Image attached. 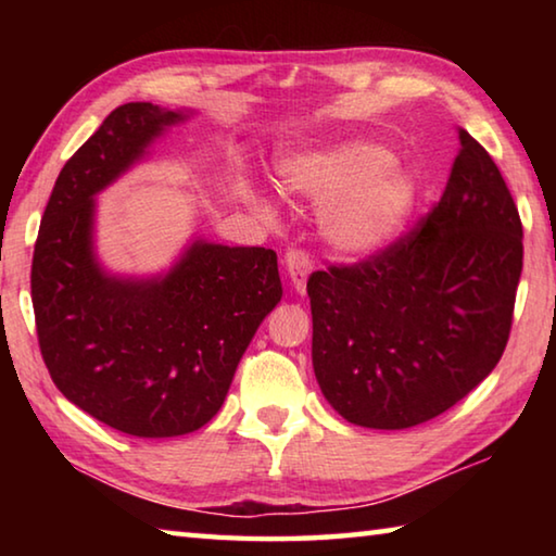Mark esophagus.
Segmentation results:
<instances>
[{
  "instance_id": "1",
  "label": "esophagus",
  "mask_w": 556,
  "mask_h": 556,
  "mask_svg": "<svg viewBox=\"0 0 556 556\" xmlns=\"http://www.w3.org/2000/svg\"><path fill=\"white\" fill-rule=\"evenodd\" d=\"M285 267H287V277L296 294H304L306 279H308V275H312V257H308V252L289 250L285 255Z\"/></svg>"
}]
</instances>
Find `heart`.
Instances as JSON below:
<instances>
[{
    "label": "heart",
    "mask_w": 556,
    "mask_h": 556,
    "mask_svg": "<svg viewBox=\"0 0 556 556\" xmlns=\"http://www.w3.org/2000/svg\"><path fill=\"white\" fill-rule=\"evenodd\" d=\"M279 181L289 193L327 205L324 235L348 255H375L404 230L417 203L414 178L394 166V154L365 139L306 149L279 164ZM244 199L265 220H275V203L248 186Z\"/></svg>",
    "instance_id": "b5f03b06"
}]
</instances>
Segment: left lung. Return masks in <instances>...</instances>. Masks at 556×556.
<instances>
[{"instance_id": "obj_1", "label": "left lung", "mask_w": 556, "mask_h": 556, "mask_svg": "<svg viewBox=\"0 0 556 556\" xmlns=\"http://www.w3.org/2000/svg\"><path fill=\"white\" fill-rule=\"evenodd\" d=\"M460 152L427 220L380 255L308 277L314 372L368 429H409L481 384L510 336L522 223L491 154Z\"/></svg>"}]
</instances>
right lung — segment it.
<instances>
[{
    "label": "right lung",
    "instance_id": "1",
    "mask_svg": "<svg viewBox=\"0 0 556 556\" xmlns=\"http://www.w3.org/2000/svg\"><path fill=\"white\" fill-rule=\"evenodd\" d=\"M188 117L152 102L112 110L61 168L34 248L31 301L51 380L75 407L142 439L208 425L281 299L277 252L265 248L195 238L152 277L100 265L96 195Z\"/></svg>",
    "mask_w": 556,
    "mask_h": 556
}]
</instances>
